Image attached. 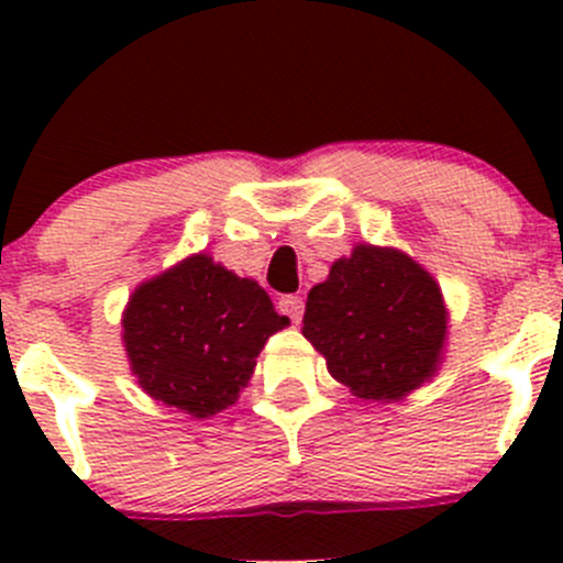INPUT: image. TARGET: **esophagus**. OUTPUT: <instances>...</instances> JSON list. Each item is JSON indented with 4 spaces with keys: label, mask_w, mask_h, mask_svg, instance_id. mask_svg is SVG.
<instances>
[{
    "label": "esophagus",
    "mask_w": 563,
    "mask_h": 563,
    "mask_svg": "<svg viewBox=\"0 0 563 563\" xmlns=\"http://www.w3.org/2000/svg\"><path fill=\"white\" fill-rule=\"evenodd\" d=\"M277 310H280L283 316L291 318L294 323H299V321H302V313H305V302H302V297L286 294V297L277 299Z\"/></svg>",
    "instance_id": "obj_1"
}]
</instances>
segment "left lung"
Masks as SVG:
<instances>
[{
	"label": "left lung",
	"instance_id": "obj_1",
	"mask_svg": "<svg viewBox=\"0 0 563 563\" xmlns=\"http://www.w3.org/2000/svg\"><path fill=\"white\" fill-rule=\"evenodd\" d=\"M302 334L365 400H400L433 378L446 338L439 283L395 247L356 245L310 288Z\"/></svg>",
	"mask_w": 563,
	"mask_h": 563
}]
</instances>
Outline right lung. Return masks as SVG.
<instances>
[{
	"instance_id": "obj_1",
	"label": "right lung",
	"mask_w": 563,
	"mask_h": 563,
	"mask_svg": "<svg viewBox=\"0 0 563 563\" xmlns=\"http://www.w3.org/2000/svg\"><path fill=\"white\" fill-rule=\"evenodd\" d=\"M283 327L288 318L258 283L198 253L135 288L122 340L146 395L207 419L234 406L255 356Z\"/></svg>"
}]
</instances>
